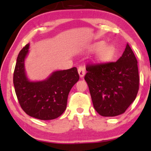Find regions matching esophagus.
Segmentation results:
<instances>
[{"mask_svg": "<svg viewBox=\"0 0 151 151\" xmlns=\"http://www.w3.org/2000/svg\"><path fill=\"white\" fill-rule=\"evenodd\" d=\"M78 73L79 74V77L82 78L86 73L85 69H84L82 66H80V67H79V68H78Z\"/></svg>", "mask_w": 151, "mask_h": 151, "instance_id": "esophagus-1", "label": "esophagus"}]
</instances>
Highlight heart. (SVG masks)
<instances>
[{
  "label": "heart",
  "instance_id": "1",
  "mask_svg": "<svg viewBox=\"0 0 151 151\" xmlns=\"http://www.w3.org/2000/svg\"><path fill=\"white\" fill-rule=\"evenodd\" d=\"M104 45V42H98L93 46L94 49H98L100 48L97 53V58L101 61H106V60H110L115 55V47L113 45Z\"/></svg>",
  "mask_w": 151,
  "mask_h": 151
}]
</instances>
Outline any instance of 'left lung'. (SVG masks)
Wrapping results in <instances>:
<instances>
[{
	"label": "left lung",
	"mask_w": 151,
	"mask_h": 151,
	"mask_svg": "<svg viewBox=\"0 0 151 151\" xmlns=\"http://www.w3.org/2000/svg\"><path fill=\"white\" fill-rule=\"evenodd\" d=\"M86 70L84 79L97 113L102 116L124 114L139 89L138 62L129 44L116 62L87 64Z\"/></svg>",
	"instance_id": "1"
}]
</instances>
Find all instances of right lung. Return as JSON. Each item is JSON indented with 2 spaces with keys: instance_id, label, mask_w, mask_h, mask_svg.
<instances>
[{
  "instance_id": "1",
  "label": "right lung",
  "mask_w": 151,
  "mask_h": 151,
  "mask_svg": "<svg viewBox=\"0 0 151 151\" xmlns=\"http://www.w3.org/2000/svg\"><path fill=\"white\" fill-rule=\"evenodd\" d=\"M27 44L18 54L13 74L17 98L27 115L40 120H52L61 116L67 108L71 89L79 79L76 67L53 72L42 81L32 82L25 75L24 61L28 52Z\"/></svg>"
}]
</instances>
